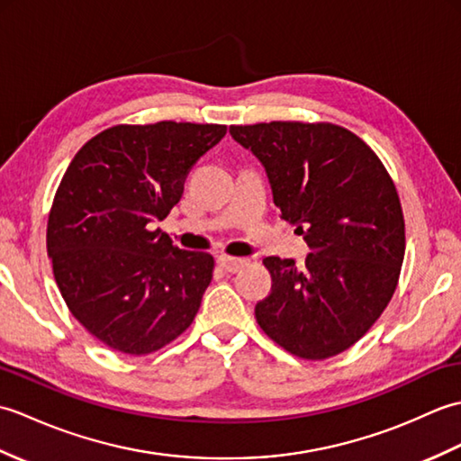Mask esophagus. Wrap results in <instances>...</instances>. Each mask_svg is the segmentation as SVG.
<instances>
[{
	"label": "esophagus",
	"mask_w": 461,
	"mask_h": 461,
	"mask_svg": "<svg viewBox=\"0 0 461 461\" xmlns=\"http://www.w3.org/2000/svg\"><path fill=\"white\" fill-rule=\"evenodd\" d=\"M220 267L225 269L228 273H238L240 269H243L249 263V259L246 258H230V256H220L218 258Z\"/></svg>",
	"instance_id": "obj_1"
}]
</instances>
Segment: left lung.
<instances>
[{
  "label": "left lung",
  "mask_w": 461,
  "mask_h": 461,
  "mask_svg": "<svg viewBox=\"0 0 461 461\" xmlns=\"http://www.w3.org/2000/svg\"><path fill=\"white\" fill-rule=\"evenodd\" d=\"M258 156L281 218L297 225L305 266L266 258L271 293L256 305L263 332L291 355L325 360L350 348L393 299L404 261V215L384 164L330 122L230 126Z\"/></svg>",
  "instance_id": "obj_1"
}]
</instances>
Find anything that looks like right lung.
Returning a JSON list of instances; mask_svg holds the SVG:
<instances>
[{
	"instance_id": "add662e5",
	"label": "right lung",
	"mask_w": 461,
	"mask_h": 461,
	"mask_svg": "<svg viewBox=\"0 0 461 461\" xmlns=\"http://www.w3.org/2000/svg\"><path fill=\"white\" fill-rule=\"evenodd\" d=\"M225 131L116 124L68 164L49 212L47 253L68 311L106 347L150 355L192 325L213 258L172 246L152 223L180 202L190 168Z\"/></svg>"
}]
</instances>
